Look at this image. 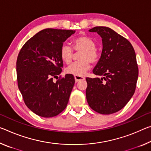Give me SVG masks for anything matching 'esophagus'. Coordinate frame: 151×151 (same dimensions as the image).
Wrapping results in <instances>:
<instances>
[{
    "mask_svg": "<svg viewBox=\"0 0 151 151\" xmlns=\"http://www.w3.org/2000/svg\"><path fill=\"white\" fill-rule=\"evenodd\" d=\"M85 77L84 76H75V82L78 83L81 81H83L85 80Z\"/></svg>",
    "mask_w": 151,
    "mask_h": 151,
    "instance_id": "esophagus-1",
    "label": "esophagus"
}]
</instances>
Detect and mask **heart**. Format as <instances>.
<instances>
[{"label": "heart", "instance_id": "obj_1", "mask_svg": "<svg viewBox=\"0 0 151 151\" xmlns=\"http://www.w3.org/2000/svg\"><path fill=\"white\" fill-rule=\"evenodd\" d=\"M73 50L76 52H80L78 59L79 61L73 63L66 68V73L74 76L84 75L90 68V63L98 62L100 54L95 48L96 44L91 38L82 35L75 38L73 41ZM60 56L62 61L66 64H70L74 57V52L70 45L64 44L60 50Z\"/></svg>", "mask_w": 151, "mask_h": 151}]
</instances>
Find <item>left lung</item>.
I'll return each instance as SVG.
<instances>
[{
    "mask_svg": "<svg viewBox=\"0 0 151 151\" xmlns=\"http://www.w3.org/2000/svg\"><path fill=\"white\" fill-rule=\"evenodd\" d=\"M88 31L101 36L103 50L93 70L102 78H86L88 104L101 114L116 113L135 91L138 68L134 50L127 39L109 27H95Z\"/></svg>",
    "mask_w": 151,
    "mask_h": 151,
    "instance_id": "left-lung-1",
    "label": "left lung"
}]
</instances>
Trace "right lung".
<instances>
[{"mask_svg": "<svg viewBox=\"0 0 151 151\" xmlns=\"http://www.w3.org/2000/svg\"><path fill=\"white\" fill-rule=\"evenodd\" d=\"M75 31L45 29L26 42L17 60L18 87L27 107L44 118H52L66 108L75 85L67 74L54 83L61 73L63 62L60 50Z\"/></svg>", "mask_w": 151, "mask_h": 151, "instance_id": "obj_1", "label": "right lung"}]
</instances>
